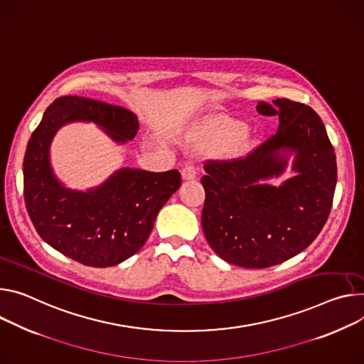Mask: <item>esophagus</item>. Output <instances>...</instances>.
<instances>
[{
  "label": "esophagus",
  "mask_w": 364,
  "mask_h": 364,
  "mask_svg": "<svg viewBox=\"0 0 364 364\" xmlns=\"http://www.w3.org/2000/svg\"><path fill=\"white\" fill-rule=\"evenodd\" d=\"M196 176H197V171L193 165H186V167L181 170L183 180H193V178H196Z\"/></svg>",
  "instance_id": "34e87169"
}]
</instances>
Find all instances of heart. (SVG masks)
Wrapping results in <instances>:
<instances>
[{
  "label": "heart",
  "instance_id": "1",
  "mask_svg": "<svg viewBox=\"0 0 364 364\" xmlns=\"http://www.w3.org/2000/svg\"><path fill=\"white\" fill-rule=\"evenodd\" d=\"M242 130L241 123L230 120L228 117H212L206 120L199 130V135L205 144L209 145H223L229 141L235 139ZM245 145V138L240 136L235 141L237 148H242Z\"/></svg>",
  "mask_w": 364,
  "mask_h": 364
}]
</instances>
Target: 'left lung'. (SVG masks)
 I'll return each mask as SVG.
<instances>
[{"label": "left lung", "mask_w": 364, "mask_h": 364, "mask_svg": "<svg viewBox=\"0 0 364 364\" xmlns=\"http://www.w3.org/2000/svg\"><path fill=\"white\" fill-rule=\"evenodd\" d=\"M262 116H279L277 134L244 158L208 161L202 226L212 250L245 269H266L308 248L331 212L337 161L321 117L302 103L259 102ZM295 154L296 176L276 188Z\"/></svg>", "instance_id": "1"}]
</instances>
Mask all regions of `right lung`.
Wrapping results in <instances>:
<instances>
[{
  "instance_id": "right-lung-1",
  "label": "right lung",
  "mask_w": 364,
  "mask_h": 364,
  "mask_svg": "<svg viewBox=\"0 0 364 364\" xmlns=\"http://www.w3.org/2000/svg\"><path fill=\"white\" fill-rule=\"evenodd\" d=\"M71 122H92L117 144L134 139L139 129L138 117L120 106L77 95L56 98L24 154L26 209L52 248L84 266L112 267L144 247L158 212L178 190L181 176L177 170L120 168L95 188H67L53 174L49 148L58 129Z\"/></svg>"
}]
</instances>
